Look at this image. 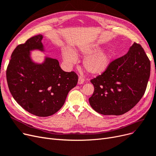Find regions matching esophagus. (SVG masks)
I'll list each match as a JSON object with an SVG mask.
<instances>
[{
  "label": "esophagus",
  "instance_id": "34e87169",
  "mask_svg": "<svg viewBox=\"0 0 156 156\" xmlns=\"http://www.w3.org/2000/svg\"><path fill=\"white\" fill-rule=\"evenodd\" d=\"M84 81H85L84 78H83V77L80 76V77L78 78V84H83V83H84Z\"/></svg>",
  "mask_w": 156,
  "mask_h": 156
}]
</instances>
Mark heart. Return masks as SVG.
I'll return each instance as SVG.
<instances>
[{
  "mask_svg": "<svg viewBox=\"0 0 156 156\" xmlns=\"http://www.w3.org/2000/svg\"><path fill=\"white\" fill-rule=\"evenodd\" d=\"M99 51L100 47L96 44L82 45L76 51V52L86 56L83 61V65L86 71L91 74H102L108 69L111 63L112 58L111 52ZM62 56L68 66H72L76 62V54L69 48L62 49Z\"/></svg>",
  "mask_w": 156,
  "mask_h": 156,
  "instance_id": "obj_1",
  "label": "heart"
}]
</instances>
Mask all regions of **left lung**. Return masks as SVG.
<instances>
[{
    "instance_id": "8db88e82",
    "label": "left lung",
    "mask_w": 156,
    "mask_h": 156,
    "mask_svg": "<svg viewBox=\"0 0 156 156\" xmlns=\"http://www.w3.org/2000/svg\"><path fill=\"white\" fill-rule=\"evenodd\" d=\"M150 74V60L143 47L134 43L127 54L113 60L106 71L91 80L94 90L89 104L104 115L126 113L143 97Z\"/></svg>"
}]
</instances>
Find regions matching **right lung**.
<instances>
[{"label": "right lung", "instance_id": "add662e5", "mask_svg": "<svg viewBox=\"0 0 156 156\" xmlns=\"http://www.w3.org/2000/svg\"><path fill=\"white\" fill-rule=\"evenodd\" d=\"M43 37L37 35L19 44L6 70L12 97L23 109L37 117L51 116L58 112L78 79L74 72L63 71L56 59L45 57L41 64L32 61L30 51H44Z\"/></svg>", "mask_w": 156, "mask_h": 156}]
</instances>
